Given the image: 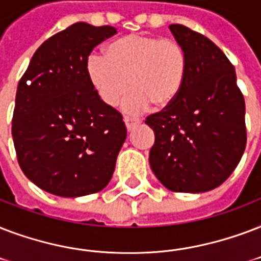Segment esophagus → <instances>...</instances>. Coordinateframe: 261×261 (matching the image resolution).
Segmentation results:
<instances>
[{
    "label": "esophagus",
    "mask_w": 261,
    "mask_h": 261,
    "mask_svg": "<svg viewBox=\"0 0 261 261\" xmlns=\"http://www.w3.org/2000/svg\"><path fill=\"white\" fill-rule=\"evenodd\" d=\"M124 122L125 125H126V129H128V130H132L135 126H137V125L140 124L141 121L139 120V118H133V117H124Z\"/></svg>",
    "instance_id": "1"
}]
</instances>
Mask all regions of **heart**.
I'll return each mask as SVG.
<instances>
[{
	"label": "heart",
	"instance_id": "1",
	"mask_svg": "<svg viewBox=\"0 0 261 261\" xmlns=\"http://www.w3.org/2000/svg\"><path fill=\"white\" fill-rule=\"evenodd\" d=\"M187 53L174 39L133 34L114 40L106 56L92 54L87 74L99 99L114 106L132 87L122 102L128 113L169 106L179 94L187 76Z\"/></svg>",
	"mask_w": 261,
	"mask_h": 261
}]
</instances>
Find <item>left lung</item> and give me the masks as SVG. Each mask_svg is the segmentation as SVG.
<instances>
[{"mask_svg":"<svg viewBox=\"0 0 261 261\" xmlns=\"http://www.w3.org/2000/svg\"><path fill=\"white\" fill-rule=\"evenodd\" d=\"M169 28L187 53L188 69L177 98L145 121L155 133L149 165L169 191L201 193L225 182L241 161L245 102L217 44L181 24Z\"/></svg>","mask_w":261,"mask_h":261,"instance_id":"obj_1","label":"left lung"}]
</instances>
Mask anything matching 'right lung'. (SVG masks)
<instances>
[{"label": "right lung", "mask_w": 261, "mask_h": 261, "mask_svg": "<svg viewBox=\"0 0 261 261\" xmlns=\"http://www.w3.org/2000/svg\"><path fill=\"white\" fill-rule=\"evenodd\" d=\"M117 34L74 23L40 44L16 92L12 136L21 170L40 189L80 197L102 191L126 139L122 116L87 74L92 48Z\"/></svg>", "instance_id": "obj_1"}]
</instances>
